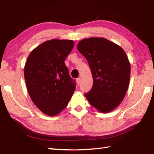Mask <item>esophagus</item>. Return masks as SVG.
I'll return each instance as SVG.
<instances>
[{
    "label": "esophagus",
    "mask_w": 154,
    "mask_h": 154,
    "mask_svg": "<svg viewBox=\"0 0 154 154\" xmlns=\"http://www.w3.org/2000/svg\"><path fill=\"white\" fill-rule=\"evenodd\" d=\"M76 82H77V85H79V84H80V83H81V79H80V78H77V79H76Z\"/></svg>",
    "instance_id": "obj_1"
}]
</instances>
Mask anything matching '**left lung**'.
Listing matches in <instances>:
<instances>
[{
	"label": "left lung",
	"mask_w": 154,
	"mask_h": 154,
	"mask_svg": "<svg viewBox=\"0 0 154 154\" xmlns=\"http://www.w3.org/2000/svg\"><path fill=\"white\" fill-rule=\"evenodd\" d=\"M77 49L89 63L93 78L92 89L85 96L99 112H111L122 102L129 86L130 64L126 52L104 38L84 39Z\"/></svg>",
	"instance_id": "obj_1"
}]
</instances>
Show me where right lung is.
<instances>
[{
	"label": "right lung",
	"mask_w": 154,
	"mask_h": 154,
	"mask_svg": "<svg viewBox=\"0 0 154 154\" xmlns=\"http://www.w3.org/2000/svg\"><path fill=\"white\" fill-rule=\"evenodd\" d=\"M74 41L54 39L31 51L24 73L32 100L42 112L55 116L67 106L75 90L65 60L73 48Z\"/></svg>",
	"instance_id": "1"
}]
</instances>
